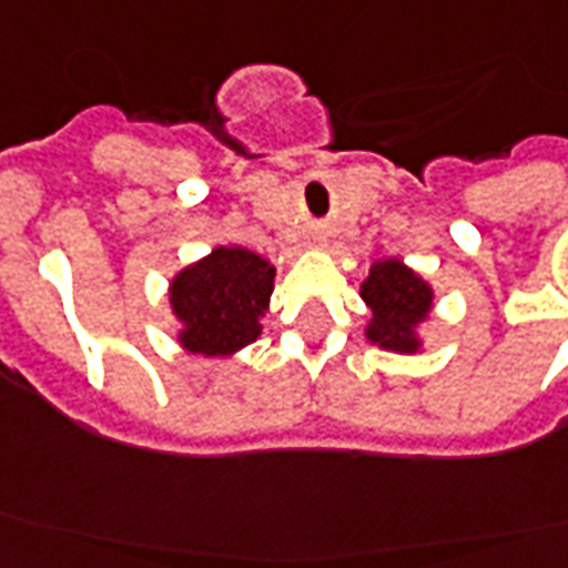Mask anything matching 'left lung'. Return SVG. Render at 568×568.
<instances>
[{
	"mask_svg": "<svg viewBox=\"0 0 568 568\" xmlns=\"http://www.w3.org/2000/svg\"><path fill=\"white\" fill-rule=\"evenodd\" d=\"M363 301L372 306L374 318L368 338L388 351H415L418 338L413 327L427 315L433 301L430 285L415 276L397 258H386L372 267L363 283Z\"/></svg>",
	"mask_w": 568,
	"mask_h": 568,
	"instance_id": "1",
	"label": "left lung"
}]
</instances>
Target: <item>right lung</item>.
<instances>
[{
  "instance_id": "obj_1",
  "label": "right lung",
  "mask_w": 568,
  "mask_h": 568,
  "mask_svg": "<svg viewBox=\"0 0 568 568\" xmlns=\"http://www.w3.org/2000/svg\"><path fill=\"white\" fill-rule=\"evenodd\" d=\"M274 292V267L244 247H217L171 285L182 345L191 354L226 356L256 342L258 315Z\"/></svg>"
}]
</instances>
